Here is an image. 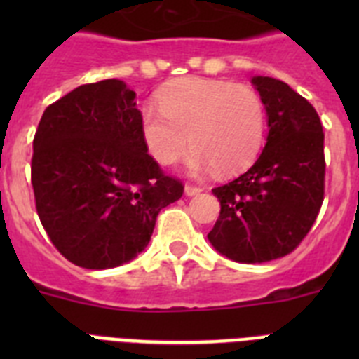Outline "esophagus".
I'll list each match as a JSON object with an SVG mask.
<instances>
[{
  "mask_svg": "<svg viewBox=\"0 0 359 359\" xmlns=\"http://www.w3.org/2000/svg\"><path fill=\"white\" fill-rule=\"evenodd\" d=\"M201 190H203L201 187L190 185V183H187V185H185V194H187V196H196V194H199Z\"/></svg>",
  "mask_w": 359,
  "mask_h": 359,
  "instance_id": "esophagus-1",
  "label": "esophagus"
}]
</instances>
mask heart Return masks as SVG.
Returning <instances> with one entry per match:
<instances>
[{"label":"heart","instance_id":"heart-1","mask_svg":"<svg viewBox=\"0 0 359 359\" xmlns=\"http://www.w3.org/2000/svg\"><path fill=\"white\" fill-rule=\"evenodd\" d=\"M158 111L142 113V138L161 165L182 160L190 149L196 172L236 174L259 154L266 135L261 95L246 84L183 77L158 93Z\"/></svg>","mask_w":359,"mask_h":359}]
</instances>
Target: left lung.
Returning <instances> with one entry per match:
<instances>
[{"label": "left lung", "instance_id": "obj_1", "mask_svg": "<svg viewBox=\"0 0 359 359\" xmlns=\"http://www.w3.org/2000/svg\"><path fill=\"white\" fill-rule=\"evenodd\" d=\"M266 113L268 140L244 174L212 189L221 212L208 241L244 264L293 252L315 224L325 192L323 131L316 109L286 82L253 77Z\"/></svg>", "mask_w": 359, "mask_h": 359}]
</instances>
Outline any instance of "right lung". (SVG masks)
<instances>
[{"instance_id":"obj_1","label":"right lung","mask_w":359,"mask_h":359,"mask_svg":"<svg viewBox=\"0 0 359 359\" xmlns=\"http://www.w3.org/2000/svg\"><path fill=\"white\" fill-rule=\"evenodd\" d=\"M135 91L118 79L82 84L44 109L34 136L32 187L41 224L86 269L135 259L161 208L183 196L142 138Z\"/></svg>"}]
</instances>
